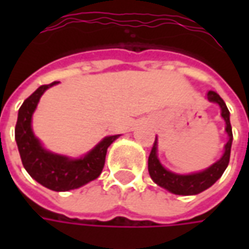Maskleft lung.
Here are the masks:
<instances>
[{
  "mask_svg": "<svg viewBox=\"0 0 249 249\" xmlns=\"http://www.w3.org/2000/svg\"><path fill=\"white\" fill-rule=\"evenodd\" d=\"M209 101L212 103H217L221 108V116L225 120V130L230 136V140L225 144V152L223 157L220 159L219 161L214 162L213 165H211L208 169H205L203 172L193 173V175H176L167 171L165 168L162 167L159 159H157V137L155 139L152 151L149 153V159H148V171L151 175L152 180L160 185V187L165 188L169 192L175 193V195H197V193L203 192L207 188L211 185H213L224 173L225 168L228 167L231 156V146H232V126H231L230 121V110L225 105L224 100L220 97L216 92H208L207 94Z\"/></svg>",
  "mask_w": 249,
  "mask_h": 249,
  "instance_id": "obj_1",
  "label": "left lung"
}]
</instances>
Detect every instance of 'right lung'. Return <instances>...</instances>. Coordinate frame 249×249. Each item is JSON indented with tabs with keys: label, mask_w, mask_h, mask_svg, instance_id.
Listing matches in <instances>:
<instances>
[{
	"label": "right lung",
	"mask_w": 249,
	"mask_h": 249,
	"mask_svg": "<svg viewBox=\"0 0 249 249\" xmlns=\"http://www.w3.org/2000/svg\"><path fill=\"white\" fill-rule=\"evenodd\" d=\"M54 84L57 81L41 85L21 105L16 124V141L26 172L41 185L56 192H65L81 187L100 176L105 164L108 146L120 135L105 137L87 156L78 160H71L45 151L33 135L30 123L42 93Z\"/></svg>",
	"instance_id": "right-lung-1"
}]
</instances>
